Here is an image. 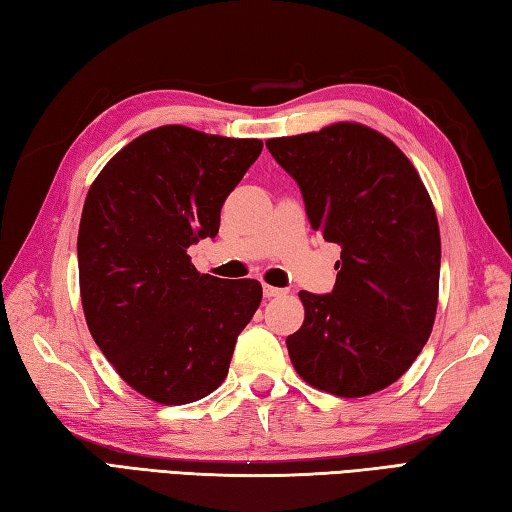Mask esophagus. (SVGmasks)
I'll return each mask as SVG.
<instances>
[{
    "label": "esophagus",
    "mask_w": 512,
    "mask_h": 512,
    "mask_svg": "<svg viewBox=\"0 0 512 512\" xmlns=\"http://www.w3.org/2000/svg\"><path fill=\"white\" fill-rule=\"evenodd\" d=\"M263 294H265V298H283V296H287V289L265 285V287H263Z\"/></svg>",
    "instance_id": "34e87169"
}]
</instances>
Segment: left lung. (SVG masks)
<instances>
[{"label":"left lung","mask_w":512,"mask_h":512,"mask_svg":"<svg viewBox=\"0 0 512 512\" xmlns=\"http://www.w3.org/2000/svg\"><path fill=\"white\" fill-rule=\"evenodd\" d=\"M267 150L298 183L311 227L342 249L331 294H298L291 364L340 398L387 389L420 356L437 311L440 227L420 174L362 123L269 139Z\"/></svg>","instance_id":"left-lung-1"}]
</instances>
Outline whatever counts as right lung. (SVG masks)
<instances>
[{"label":"right lung","instance_id":"1","mask_svg":"<svg viewBox=\"0 0 512 512\" xmlns=\"http://www.w3.org/2000/svg\"><path fill=\"white\" fill-rule=\"evenodd\" d=\"M260 150L161 125L125 145L90 185L79 223L81 305L121 378L159 404L218 389L263 298L258 280L198 274L187 247L214 238L221 207Z\"/></svg>","mask_w":512,"mask_h":512}]
</instances>
